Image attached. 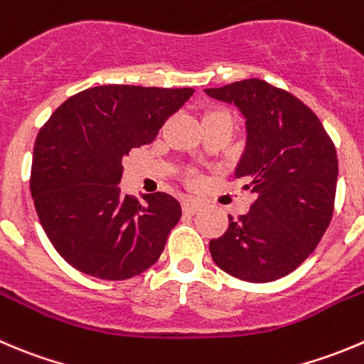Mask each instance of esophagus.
<instances>
[{"label": "esophagus", "mask_w": 364, "mask_h": 364, "mask_svg": "<svg viewBox=\"0 0 364 364\" xmlns=\"http://www.w3.org/2000/svg\"><path fill=\"white\" fill-rule=\"evenodd\" d=\"M200 206H203V204H200L199 200L192 199V197H186V199H183V203H181L183 211H185V213H188V215L197 213V211L200 210Z\"/></svg>", "instance_id": "obj_1"}]
</instances>
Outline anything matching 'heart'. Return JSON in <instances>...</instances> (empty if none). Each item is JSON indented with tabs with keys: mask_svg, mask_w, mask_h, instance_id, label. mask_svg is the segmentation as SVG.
<instances>
[{
	"mask_svg": "<svg viewBox=\"0 0 364 364\" xmlns=\"http://www.w3.org/2000/svg\"><path fill=\"white\" fill-rule=\"evenodd\" d=\"M215 114H222V112H213V114H210V115H215Z\"/></svg>",
	"mask_w": 364,
	"mask_h": 364,
	"instance_id": "1",
	"label": "heart"
}]
</instances>
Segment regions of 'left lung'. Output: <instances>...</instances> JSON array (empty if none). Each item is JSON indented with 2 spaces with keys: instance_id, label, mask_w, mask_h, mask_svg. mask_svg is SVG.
I'll return each mask as SVG.
<instances>
[{
  "instance_id": "8db88e82",
  "label": "left lung",
  "mask_w": 364,
  "mask_h": 364,
  "mask_svg": "<svg viewBox=\"0 0 364 364\" xmlns=\"http://www.w3.org/2000/svg\"><path fill=\"white\" fill-rule=\"evenodd\" d=\"M204 92L245 117L247 144L235 178L256 200L210 242L218 268L247 283H270L315 250L334 211L338 156L320 119L294 94L263 80H242Z\"/></svg>"
}]
</instances>
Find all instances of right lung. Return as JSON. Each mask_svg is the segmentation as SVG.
<instances>
[{"mask_svg":"<svg viewBox=\"0 0 364 364\" xmlns=\"http://www.w3.org/2000/svg\"><path fill=\"white\" fill-rule=\"evenodd\" d=\"M193 88L101 85L60 105L38 132L30 190L56 252L76 270L124 281L153 267L181 204L165 192L122 196V158L151 144Z\"/></svg>","mask_w":364,"mask_h":364,"instance_id":"add662e5","label":"right lung"}]
</instances>
